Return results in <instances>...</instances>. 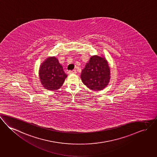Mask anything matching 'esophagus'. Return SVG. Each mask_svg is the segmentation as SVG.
<instances>
[{
  "mask_svg": "<svg viewBox=\"0 0 157 157\" xmlns=\"http://www.w3.org/2000/svg\"><path fill=\"white\" fill-rule=\"evenodd\" d=\"M69 74H76V70H72V71H69Z\"/></svg>",
  "mask_w": 157,
  "mask_h": 157,
  "instance_id": "1",
  "label": "esophagus"
}]
</instances>
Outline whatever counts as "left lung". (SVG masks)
<instances>
[{
	"label": "left lung",
	"mask_w": 157,
	"mask_h": 157,
	"mask_svg": "<svg viewBox=\"0 0 157 157\" xmlns=\"http://www.w3.org/2000/svg\"><path fill=\"white\" fill-rule=\"evenodd\" d=\"M110 70L104 57L93 56L82 71V81L88 88L100 91L108 85Z\"/></svg>",
	"instance_id": "obj_1"
}]
</instances>
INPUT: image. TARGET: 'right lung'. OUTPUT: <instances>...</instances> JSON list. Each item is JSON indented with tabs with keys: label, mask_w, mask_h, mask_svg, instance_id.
<instances>
[{
	"label": "right lung",
	"mask_w": 157,
	"mask_h": 157,
	"mask_svg": "<svg viewBox=\"0 0 157 157\" xmlns=\"http://www.w3.org/2000/svg\"><path fill=\"white\" fill-rule=\"evenodd\" d=\"M39 76L43 86L48 90H58L64 82L67 75L55 57H48L41 64Z\"/></svg>",
	"instance_id": "add662e5"
}]
</instances>
